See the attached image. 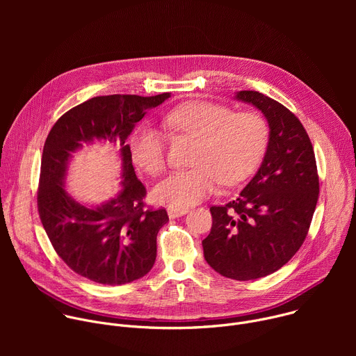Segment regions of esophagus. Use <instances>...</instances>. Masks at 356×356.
<instances>
[{
    "instance_id": "34e87169",
    "label": "esophagus",
    "mask_w": 356,
    "mask_h": 356,
    "mask_svg": "<svg viewBox=\"0 0 356 356\" xmlns=\"http://www.w3.org/2000/svg\"><path fill=\"white\" fill-rule=\"evenodd\" d=\"M188 213V209H177V207H169L168 209V214H169V218H177V217H181L184 214Z\"/></svg>"
}]
</instances>
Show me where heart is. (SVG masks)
I'll list each match as a JSON object with an SVG mask.
<instances>
[{
	"mask_svg": "<svg viewBox=\"0 0 356 356\" xmlns=\"http://www.w3.org/2000/svg\"><path fill=\"white\" fill-rule=\"evenodd\" d=\"M168 129L198 139L191 169L177 170L161 181L154 194L158 201L183 209L227 186L245 180L259 165L268 142L269 124L259 111L234 113L209 101H191L163 118ZM134 163L150 176L166 170V138L150 125H139L131 135Z\"/></svg>",
	"mask_w": 356,
	"mask_h": 356,
	"instance_id": "b5f03b06",
	"label": "heart"
}]
</instances>
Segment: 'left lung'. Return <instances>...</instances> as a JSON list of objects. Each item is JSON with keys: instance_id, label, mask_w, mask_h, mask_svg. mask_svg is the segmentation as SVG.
<instances>
[{"instance_id": "1", "label": "left lung", "mask_w": 356, "mask_h": 356, "mask_svg": "<svg viewBox=\"0 0 356 356\" xmlns=\"http://www.w3.org/2000/svg\"><path fill=\"white\" fill-rule=\"evenodd\" d=\"M235 98L264 113L269 143L259 170L239 197L210 209L213 227L202 249L220 275L253 280L279 270L300 249L320 181L312 140L290 110L259 91H238Z\"/></svg>"}]
</instances>
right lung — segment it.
Listing matches in <instances>:
<instances>
[{"instance_id":"right-lung-1","label":"right lung","mask_w":356,"mask_h":356,"mask_svg":"<svg viewBox=\"0 0 356 356\" xmlns=\"http://www.w3.org/2000/svg\"><path fill=\"white\" fill-rule=\"evenodd\" d=\"M170 97L99 95L65 113L50 129L42 154L38 211L59 258L77 275L120 286L143 277L156 259V236L169 221L165 209H145L146 188L138 180L127 139L145 114ZM107 140L119 145L122 191L98 208H86L65 191L71 155L83 144Z\"/></svg>"}]
</instances>
